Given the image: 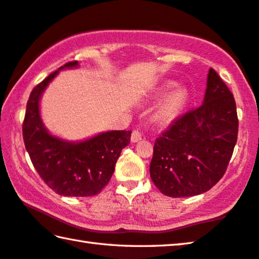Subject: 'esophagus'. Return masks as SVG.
Masks as SVG:
<instances>
[{"mask_svg":"<svg viewBox=\"0 0 259 259\" xmlns=\"http://www.w3.org/2000/svg\"><path fill=\"white\" fill-rule=\"evenodd\" d=\"M143 135L140 133V130H134L133 134H131V142L133 143H138L139 140H142Z\"/></svg>","mask_w":259,"mask_h":259,"instance_id":"esophagus-1","label":"esophagus"}]
</instances>
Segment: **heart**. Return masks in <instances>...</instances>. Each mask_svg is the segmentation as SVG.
<instances>
[{"label": "heart", "mask_w": 259, "mask_h": 259, "mask_svg": "<svg viewBox=\"0 0 259 259\" xmlns=\"http://www.w3.org/2000/svg\"><path fill=\"white\" fill-rule=\"evenodd\" d=\"M175 86V83L171 82L167 84V88H171ZM186 102V93L183 89H177L176 92H173L170 96L166 98V101L164 102L161 110H159V116L163 120L171 119L175 116L179 111L182 109V106L185 105Z\"/></svg>", "instance_id": "1"}]
</instances>
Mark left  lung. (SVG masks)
<instances>
[{
	"label": "left lung",
	"mask_w": 259,
	"mask_h": 259,
	"mask_svg": "<svg viewBox=\"0 0 259 259\" xmlns=\"http://www.w3.org/2000/svg\"><path fill=\"white\" fill-rule=\"evenodd\" d=\"M232 93L209 69L204 102L178 117L155 140L149 172L168 197H191L209 190L224 176L238 138Z\"/></svg>",
	"instance_id": "left-lung-1"
}]
</instances>
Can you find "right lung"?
Masks as SVG:
<instances>
[{
    "label": "right lung",
    "instance_id": "obj_1",
    "mask_svg": "<svg viewBox=\"0 0 259 259\" xmlns=\"http://www.w3.org/2000/svg\"><path fill=\"white\" fill-rule=\"evenodd\" d=\"M78 65V61L65 63L32 89L22 124L23 142L32 165L52 190L67 197L101 192L113 175L121 150L130 144L131 136L129 130H113L81 142H68L45 128L39 112L41 95L61 70Z\"/></svg>",
    "mask_w": 259,
    "mask_h": 259
}]
</instances>
